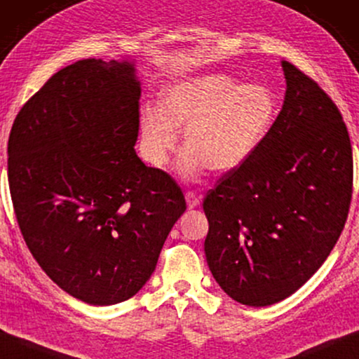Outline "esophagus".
Listing matches in <instances>:
<instances>
[{"mask_svg": "<svg viewBox=\"0 0 359 359\" xmlns=\"http://www.w3.org/2000/svg\"><path fill=\"white\" fill-rule=\"evenodd\" d=\"M185 198H187V203H189V208L191 210V208H196L198 205H200V198L196 196V194L194 190H189L185 194Z\"/></svg>", "mask_w": 359, "mask_h": 359, "instance_id": "esophagus-1", "label": "esophagus"}]
</instances>
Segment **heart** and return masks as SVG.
I'll use <instances>...</instances> for the list:
<instances>
[{"label":"heart","instance_id":"1","mask_svg":"<svg viewBox=\"0 0 359 359\" xmlns=\"http://www.w3.org/2000/svg\"><path fill=\"white\" fill-rule=\"evenodd\" d=\"M276 114V95L266 85H243L226 74L182 80L168 88L161 106L142 109L143 156L161 168L177 147V128L185 127L180 172H227L263 142Z\"/></svg>","mask_w":359,"mask_h":359}]
</instances>
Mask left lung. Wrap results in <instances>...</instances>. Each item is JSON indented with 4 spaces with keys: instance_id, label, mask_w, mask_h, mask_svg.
<instances>
[{
    "instance_id": "1",
    "label": "left lung",
    "mask_w": 359,
    "mask_h": 359,
    "mask_svg": "<svg viewBox=\"0 0 359 359\" xmlns=\"http://www.w3.org/2000/svg\"><path fill=\"white\" fill-rule=\"evenodd\" d=\"M285 101L263 142L222 174L203 210L214 279L235 302L269 306L316 272L335 247L353 194L344 119L316 80L282 61Z\"/></svg>"
}]
</instances>
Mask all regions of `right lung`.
I'll return each instance as SVG.
<instances>
[{
	"instance_id": "obj_1",
	"label": "right lung",
	"mask_w": 359,
	"mask_h": 359,
	"mask_svg": "<svg viewBox=\"0 0 359 359\" xmlns=\"http://www.w3.org/2000/svg\"><path fill=\"white\" fill-rule=\"evenodd\" d=\"M138 126L132 64L88 57L48 79L9 133L20 233L46 276L90 304L135 295L187 210L175 180L137 156Z\"/></svg>"
}]
</instances>
